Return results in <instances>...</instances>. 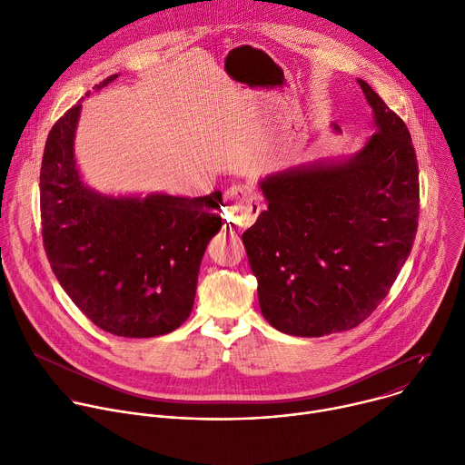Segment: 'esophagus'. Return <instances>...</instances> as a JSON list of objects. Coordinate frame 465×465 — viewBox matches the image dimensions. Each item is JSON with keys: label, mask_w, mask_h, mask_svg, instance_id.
<instances>
[{"label": "esophagus", "mask_w": 465, "mask_h": 465, "mask_svg": "<svg viewBox=\"0 0 465 465\" xmlns=\"http://www.w3.org/2000/svg\"><path fill=\"white\" fill-rule=\"evenodd\" d=\"M225 223L232 231L249 227L261 213V195L243 184L231 186L225 195Z\"/></svg>", "instance_id": "esophagus-1"}]
</instances>
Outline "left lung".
I'll return each mask as SVG.
<instances>
[{
	"label": "left lung",
	"instance_id": "left-lung-1",
	"mask_svg": "<svg viewBox=\"0 0 465 465\" xmlns=\"http://www.w3.org/2000/svg\"><path fill=\"white\" fill-rule=\"evenodd\" d=\"M358 84L377 133L349 159L262 179L268 211L242 234L262 316L284 334L318 338L362 323L416 240L420 172L410 131L366 81Z\"/></svg>",
	"mask_w": 465,
	"mask_h": 465
}]
</instances>
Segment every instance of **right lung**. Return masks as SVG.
I'll return each mask as SVG.
<instances>
[{
    "instance_id": "add662e5",
    "label": "right lung",
    "mask_w": 465,
    "mask_h": 465,
    "mask_svg": "<svg viewBox=\"0 0 465 465\" xmlns=\"http://www.w3.org/2000/svg\"><path fill=\"white\" fill-rule=\"evenodd\" d=\"M81 107L79 101L57 120L44 147L40 218L47 261L95 327L124 338L168 334L192 312L204 249L222 229V192L193 199L114 197L88 188L74 154Z\"/></svg>"
}]
</instances>
